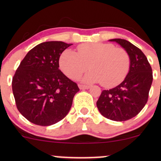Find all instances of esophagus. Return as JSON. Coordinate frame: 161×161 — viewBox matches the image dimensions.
I'll use <instances>...</instances> for the list:
<instances>
[{"label": "esophagus", "mask_w": 161, "mask_h": 161, "mask_svg": "<svg viewBox=\"0 0 161 161\" xmlns=\"http://www.w3.org/2000/svg\"><path fill=\"white\" fill-rule=\"evenodd\" d=\"M79 88H80L81 90H86V89H88L90 88L89 86H85V85H82V84H79Z\"/></svg>", "instance_id": "obj_1"}]
</instances>
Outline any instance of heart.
<instances>
[{"label":"heart","instance_id":"heart-1","mask_svg":"<svg viewBox=\"0 0 161 161\" xmlns=\"http://www.w3.org/2000/svg\"><path fill=\"white\" fill-rule=\"evenodd\" d=\"M77 50L78 53L65 50L59 59L60 69L70 79H78L88 66L92 71L82 79L87 83L101 82L105 87H114L128 74L130 57L122 47L109 43H84Z\"/></svg>","mask_w":161,"mask_h":161}]
</instances>
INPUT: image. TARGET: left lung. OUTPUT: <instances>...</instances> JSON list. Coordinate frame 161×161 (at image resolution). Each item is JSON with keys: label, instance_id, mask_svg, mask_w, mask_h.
<instances>
[{"label": "left lung", "instance_id": "obj_1", "mask_svg": "<svg viewBox=\"0 0 161 161\" xmlns=\"http://www.w3.org/2000/svg\"><path fill=\"white\" fill-rule=\"evenodd\" d=\"M109 41L116 42L128 52L130 67L120 84L101 92L97 107L104 117L125 121L137 115L147 103L153 81L152 69L144 53L131 42L121 38Z\"/></svg>", "mask_w": 161, "mask_h": 161}]
</instances>
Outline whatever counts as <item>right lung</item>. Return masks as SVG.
Instances as JSON below:
<instances>
[{"label":"right lung","mask_w":161,"mask_h":161,"mask_svg":"<svg viewBox=\"0 0 161 161\" xmlns=\"http://www.w3.org/2000/svg\"><path fill=\"white\" fill-rule=\"evenodd\" d=\"M63 42H45L27 53L16 69L12 89L16 108L34 124L47 126L67 115L79 91L77 84L59 69V59L71 46Z\"/></svg>","instance_id":"1"}]
</instances>
